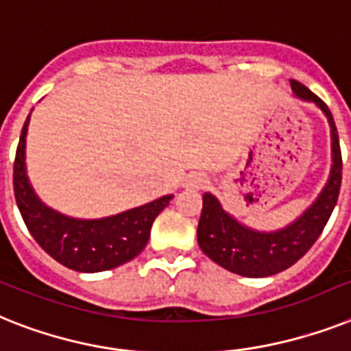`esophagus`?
Masks as SVG:
<instances>
[{
    "label": "esophagus",
    "instance_id": "obj_1",
    "mask_svg": "<svg viewBox=\"0 0 351 351\" xmlns=\"http://www.w3.org/2000/svg\"><path fill=\"white\" fill-rule=\"evenodd\" d=\"M205 176L202 173H191L187 178H185V185L187 187H193V189H202L205 185Z\"/></svg>",
    "mask_w": 351,
    "mask_h": 351
}]
</instances>
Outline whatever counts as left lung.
Segmentation results:
<instances>
[{"label":"left lung","instance_id":"8db88e82","mask_svg":"<svg viewBox=\"0 0 351 351\" xmlns=\"http://www.w3.org/2000/svg\"><path fill=\"white\" fill-rule=\"evenodd\" d=\"M292 92L298 99L314 102L323 111L330 126L332 138V167L323 191L292 223L278 230H256L247 227L221 207L220 200L210 193L204 195L200 221H198V245L204 254L232 274L245 278H269L283 272L299 261L310 247L317 241L324 225L337 204L343 158L339 147V135L328 106L301 82L290 81Z\"/></svg>","mask_w":351,"mask_h":351}]
</instances>
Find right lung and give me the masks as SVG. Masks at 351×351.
Here are the masks:
<instances>
[{"instance_id":"obj_1","label":"right lung","mask_w":351,"mask_h":351,"mask_svg":"<svg viewBox=\"0 0 351 351\" xmlns=\"http://www.w3.org/2000/svg\"><path fill=\"white\" fill-rule=\"evenodd\" d=\"M30 115L19 136L14 162V195L25 225L56 261L77 272H102L128 263L147 245L151 225L166 209L173 195H166L119 215L82 220L48 207L36 195L27 175V131Z\"/></svg>"}]
</instances>
